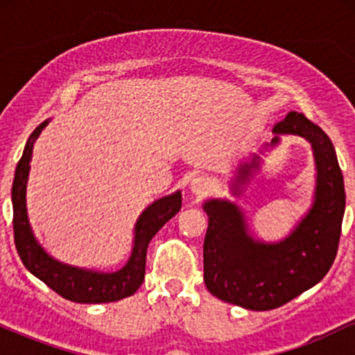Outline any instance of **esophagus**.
<instances>
[{"label": "esophagus", "mask_w": 355, "mask_h": 355, "mask_svg": "<svg viewBox=\"0 0 355 355\" xmlns=\"http://www.w3.org/2000/svg\"><path fill=\"white\" fill-rule=\"evenodd\" d=\"M211 187H214V182L207 175H198V177L191 178L190 182V190L195 195H207L211 190Z\"/></svg>", "instance_id": "34e87169"}]
</instances>
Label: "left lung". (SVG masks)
I'll return each instance as SVG.
<instances>
[{
    "label": "left lung",
    "instance_id": "left-lung-1",
    "mask_svg": "<svg viewBox=\"0 0 355 355\" xmlns=\"http://www.w3.org/2000/svg\"><path fill=\"white\" fill-rule=\"evenodd\" d=\"M274 133L307 138L315 155V202L294 234L272 245L254 242L234 203L210 200L203 205L209 215L203 240L207 288L217 299L250 311L280 307L324 279L336 260L345 209L344 177L327 133L297 112L275 123ZM272 144H279V137ZM252 166L239 170V183Z\"/></svg>",
    "mask_w": 355,
    "mask_h": 355
}]
</instances>
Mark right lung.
Returning <instances> with one entry per match:
<instances>
[{
	"label": "right lung",
	"instance_id": "obj_1",
	"mask_svg": "<svg viewBox=\"0 0 355 355\" xmlns=\"http://www.w3.org/2000/svg\"><path fill=\"white\" fill-rule=\"evenodd\" d=\"M44 125L46 121L36 126L31 140L24 146L23 157L19 158L18 166H16L13 190H11L15 245L19 259L31 274L43 280L56 294L71 302H115V300L133 295L145 279L146 248H148L150 240L170 218L178 214L182 207L180 191L160 198L141 214L135 229V247H133L128 263L121 270L113 272V274H98V272L63 266L44 254L43 248L36 243L26 217V180L28 172H30L31 152H33L35 138L40 135Z\"/></svg>",
	"mask_w": 355,
	"mask_h": 355
}]
</instances>
